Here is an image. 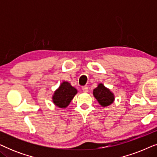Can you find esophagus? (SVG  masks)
I'll list each match as a JSON object with an SVG mask.
<instances>
[{
    "instance_id": "esophagus-1",
    "label": "esophagus",
    "mask_w": 157,
    "mask_h": 157,
    "mask_svg": "<svg viewBox=\"0 0 157 157\" xmlns=\"http://www.w3.org/2000/svg\"><path fill=\"white\" fill-rule=\"evenodd\" d=\"M82 91L84 92V93H87L88 91H89V88H88L87 86H83L82 87Z\"/></svg>"
}]
</instances>
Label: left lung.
<instances>
[{
  "instance_id": "obj_1",
  "label": "left lung",
  "mask_w": 157,
  "mask_h": 157,
  "mask_svg": "<svg viewBox=\"0 0 157 157\" xmlns=\"http://www.w3.org/2000/svg\"><path fill=\"white\" fill-rule=\"evenodd\" d=\"M93 95L98 101V104L103 107L109 106L115 100V96L113 92L101 83H98V86L94 89Z\"/></svg>"
}]
</instances>
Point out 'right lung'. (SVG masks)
I'll return each mask as SVG.
<instances>
[{
	"label": "right lung",
	"instance_id": "obj_1",
	"mask_svg": "<svg viewBox=\"0 0 157 157\" xmlns=\"http://www.w3.org/2000/svg\"><path fill=\"white\" fill-rule=\"evenodd\" d=\"M78 93L76 88L72 86L68 81H63L59 88L53 92L52 101L60 109H66Z\"/></svg>",
	"mask_w": 157,
	"mask_h": 157
}]
</instances>
